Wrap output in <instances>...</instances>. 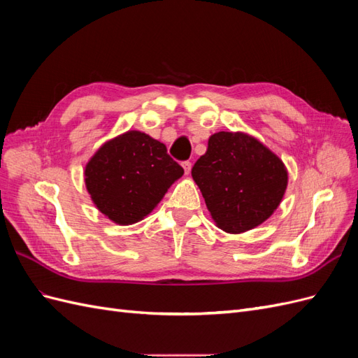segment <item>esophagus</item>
Segmentation results:
<instances>
[{
	"mask_svg": "<svg viewBox=\"0 0 358 358\" xmlns=\"http://www.w3.org/2000/svg\"><path fill=\"white\" fill-rule=\"evenodd\" d=\"M182 167H183V170H185V175H189V171H191V162H189V161H183V162H182Z\"/></svg>",
	"mask_w": 358,
	"mask_h": 358,
	"instance_id": "obj_1",
	"label": "esophagus"
}]
</instances>
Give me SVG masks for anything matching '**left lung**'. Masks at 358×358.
<instances>
[{"mask_svg": "<svg viewBox=\"0 0 358 358\" xmlns=\"http://www.w3.org/2000/svg\"><path fill=\"white\" fill-rule=\"evenodd\" d=\"M213 221L237 234L264 222L287 188V169L257 138L220 131L191 170Z\"/></svg>", "mask_w": 358, "mask_h": 358, "instance_id": "left-lung-1", "label": "left lung"}]
</instances>
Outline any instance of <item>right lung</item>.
<instances>
[{"label": "right lung", "mask_w": 358, "mask_h": 358, "mask_svg": "<svg viewBox=\"0 0 358 358\" xmlns=\"http://www.w3.org/2000/svg\"><path fill=\"white\" fill-rule=\"evenodd\" d=\"M183 169L164 143L128 131L103 145L85 169V182L101 213L117 224H133L152 212Z\"/></svg>", "instance_id": "obj_1"}]
</instances>
